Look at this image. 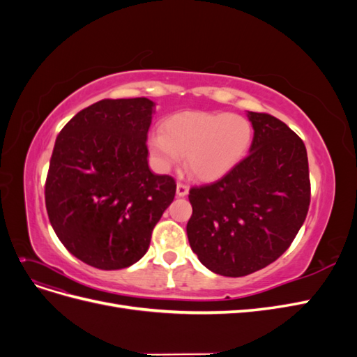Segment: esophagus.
Returning <instances> with one entry per match:
<instances>
[{"label": "esophagus", "mask_w": 357, "mask_h": 357, "mask_svg": "<svg viewBox=\"0 0 357 357\" xmlns=\"http://www.w3.org/2000/svg\"><path fill=\"white\" fill-rule=\"evenodd\" d=\"M188 192H189V186L185 185V183H180V181H178V183H177V189H176L177 197H178V198L186 197Z\"/></svg>", "instance_id": "1"}]
</instances>
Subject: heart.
<instances>
[{
  "label": "heart",
  "instance_id": "obj_1",
  "mask_svg": "<svg viewBox=\"0 0 357 357\" xmlns=\"http://www.w3.org/2000/svg\"><path fill=\"white\" fill-rule=\"evenodd\" d=\"M252 138V123L241 114L183 112L169 116L160 132L149 137V150L159 168L169 169L185 156L192 177L211 181L238 164Z\"/></svg>",
  "mask_w": 357,
  "mask_h": 357
}]
</instances>
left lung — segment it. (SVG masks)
Returning <instances> with one entry per match:
<instances>
[{
  "instance_id": "left-lung-1",
  "label": "left lung",
  "mask_w": 357,
  "mask_h": 357,
  "mask_svg": "<svg viewBox=\"0 0 357 357\" xmlns=\"http://www.w3.org/2000/svg\"><path fill=\"white\" fill-rule=\"evenodd\" d=\"M247 117L255 131L250 153L220 180L189 190V244L204 266L225 277L273 264L295 240L310 207L304 142L271 114Z\"/></svg>"
}]
</instances>
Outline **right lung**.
I'll use <instances>...</instances> for the list:
<instances>
[{
    "label": "right lung",
    "instance_id": "1",
    "mask_svg": "<svg viewBox=\"0 0 357 357\" xmlns=\"http://www.w3.org/2000/svg\"><path fill=\"white\" fill-rule=\"evenodd\" d=\"M155 102L102 100L59 132L45 197L53 231L67 250L98 269L142 259L176 181L149 168L147 132Z\"/></svg>",
    "mask_w": 357,
    "mask_h": 357
}]
</instances>
